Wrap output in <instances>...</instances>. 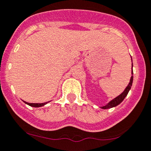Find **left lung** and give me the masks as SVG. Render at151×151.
<instances>
[{
  "label": "left lung",
  "instance_id": "8db88e82",
  "mask_svg": "<svg viewBox=\"0 0 151 151\" xmlns=\"http://www.w3.org/2000/svg\"><path fill=\"white\" fill-rule=\"evenodd\" d=\"M132 66H132V76H131V78H130V81H129V85H127V87L125 88V90H124V92H123L121 94L119 95L118 96H117L116 98H114V99H112L111 101H110V102H109L107 105L103 106V107H101V109H111V108L115 107V106H117V105L120 104L121 102H123V100L124 99V98L127 96V94H128V93H129V90L131 89V87H132V81H133V76H132V75H133V72H132Z\"/></svg>",
  "mask_w": 151,
  "mask_h": 151
}]
</instances>
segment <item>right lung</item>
Here are the masks:
<instances>
[{
    "mask_svg": "<svg viewBox=\"0 0 151 151\" xmlns=\"http://www.w3.org/2000/svg\"><path fill=\"white\" fill-rule=\"evenodd\" d=\"M24 103H25L26 104H27L28 106H30L37 108V107H41V106H45V105L47 104L48 102H46V103H27V102H24Z\"/></svg>",
    "mask_w": 151,
    "mask_h": 151,
    "instance_id": "1",
    "label": "right lung"
}]
</instances>
